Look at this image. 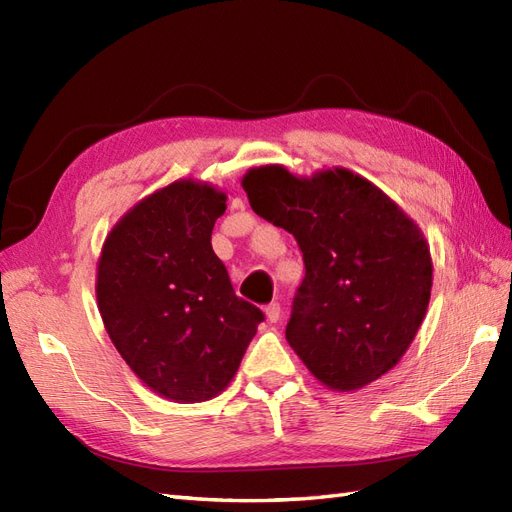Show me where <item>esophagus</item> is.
<instances>
[{"label":"esophagus","instance_id":"34e87169","mask_svg":"<svg viewBox=\"0 0 512 512\" xmlns=\"http://www.w3.org/2000/svg\"><path fill=\"white\" fill-rule=\"evenodd\" d=\"M265 314H267L269 322H277V320H280V316H282V305L277 303V301L269 303V305L265 307Z\"/></svg>","mask_w":512,"mask_h":512}]
</instances>
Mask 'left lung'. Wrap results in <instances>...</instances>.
I'll return each instance as SVG.
<instances>
[{
    "label": "left lung",
    "instance_id": "8db88e82",
    "mask_svg": "<svg viewBox=\"0 0 512 512\" xmlns=\"http://www.w3.org/2000/svg\"><path fill=\"white\" fill-rule=\"evenodd\" d=\"M241 185L260 218L288 230L303 252L286 339L312 376L348 393L393 369L431 297L421 228L348 168L297 177L267 164L247 170Z\"/></svg>",
    "mask_w": 512,
    "mask_h": 512
}]
</instances>
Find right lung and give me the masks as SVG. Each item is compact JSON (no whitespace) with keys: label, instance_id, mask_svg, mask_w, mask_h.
I'll return each instance as SVG.
<instances>
[{"label":"right lung","instance_id":"1","mask_svg":"<svg viewBox=\"0 0 512 512\" xmlns=\"http://www.w3.org/2000/svg\"><path fill=\"white\" fill-rule=\"evenodd\" d=\"M226 194L179 179L149 194L106 235L96 299L121 359L179 404L220 395L265 320L232 290L211 247Z\"/></svg>","mask_w":512,"mask_h":512}]
</instances>
